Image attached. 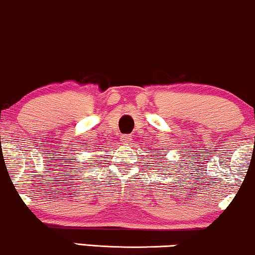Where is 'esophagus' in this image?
<instances>
[{
	"label": "esophagus",
	"mask_w": 255,
	"mask_h": 255,
	"mask_svg": "<svg viewBox=\"0 0 255 255\" xmlns=\"http://www.w3.org/2000/svg\"><path fill=\"white\" fill-rule=\"evenodd\" d=\"M132 140V137L130 134H123L121 137V141L124 142V144H128V142H131Z\"/></svg>",
	"instance_id": "obj_1"
}]
</instances>
